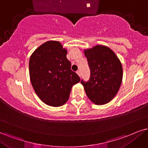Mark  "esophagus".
<instances>
[{
	"label": "esophagus",
	"instance_id": "1",
	"mask_svg": "<svg viewBox=\"0 0 148 148\" xmlns=\"http://www.w3.org/2000/svg\"><path fill=\"white\" fill-rule=\"evenodd\" d=\"M77 73L78 75L79 76V77H80V76H81V73H80V71H77Z\"/></svg>",
	"mask_w": 148,
	"mask_h": 148
}]
</instances>
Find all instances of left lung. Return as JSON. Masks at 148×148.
<instances>
[{"mask_svg":"<svg viewBox=\"0 0 148 148\" xmlns=\"http://www.w3.org/2000/svg\"><path fill=\"white\" fill-rule=\"evenodd\" d=\"M90 71L88 81L82 79L86 94L93 103L103 105L117 93L122 82L123 69L117 56L108 47L97 45L84 51Z\"/></svg>","mask_w":148,"mask_h":148,"instance_id":"obj_1","label":"left lung"}]
</instances>
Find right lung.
Returning <instances> with one entry per match:
<instances>
[{
	"mask_svg": "<svg viewBox=\"0 0 148 148\" xmlns=\"http://www.w3.org/2000/svg\"><path fill=\"white\" fill-rule=\"evenodd\" d=\"M66 54L59 42L48 41L31 56L29 66L33 88L40 99L51 106L64 104L72 86L80 81L78 75L71 69Z\"/></svg>",
	"mask_w": 148,
	"mask_h": 148,
	"instance_id": "right-lung-1",
	"label": "right lung"
}]
</instances>
